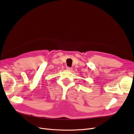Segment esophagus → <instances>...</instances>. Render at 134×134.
Masks as SVG:
<instances>
[{"label": "esophagus", "mask_w": 134, "mask_h": 134, "mask_svg": "<svg viewBox=\"0 0 134 134\" xmlns=\"http://www.w3.org/2000/svg\"><path fill=\"white\" fill-rule=\"evenodd\" d=\"M66 69H67L68 70L71 71V70H72V68H70V67H67V68H66Z\"/></svg>", "instance_id": "34e87169"}]
</instances>
